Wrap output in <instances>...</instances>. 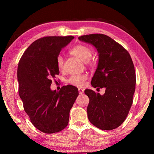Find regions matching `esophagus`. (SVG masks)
Instances as JSON below:
<instances>
[{
    "label": "esophagus",
    "instance_id": "esophagus-1",
    "mask_svg": "<svg viewBox=\"0 0 154 154\" xmlns=\"http://www.w3.org/2000/svg\"><path fill=\"white\" fill-rule=\"evenodd\" d=\"M79 94H82L83 93V90L82 89V88H79Z\"/></svg>",
    "mask_w": 154,
    "mask_h": 154
}]
</instances>
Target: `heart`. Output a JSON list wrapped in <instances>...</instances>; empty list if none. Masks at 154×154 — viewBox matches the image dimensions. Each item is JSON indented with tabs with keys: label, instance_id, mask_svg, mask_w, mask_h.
Wrapping results in <instances>:
<instances>
[{
	"label": "heart",
	"instance_id": "1",
	"mask_svg": "<svg viewBox=\"0 0 154 154\" xmlns=\"http://www.w3.org/2000/svg\"><path fill=\"white\" fill-rule=\"evenodd\" d=\"M69 53L72 55L77 57L81 60L84 62H89L92 51L91 49L84 45H77L69 50ZM63 58L62 56L59 55L57 56L56 64L58 69L60 71L63 69ZM88 76L86 74L82 75H72L70 76L67 79V82L74 86L82 88L85 85V82L86 81Z\"/></svg>",
	"mask_w": 154,
	"mask_h": 154
}]
</instances>
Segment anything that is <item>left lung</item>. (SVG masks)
Returning <instances> with one entry per match:
<instances>
[{
	"instance_id": "8db88e82",
	"label": "left lung",
	"mask_w": 154,
	"mask_h": 154,
	"mask_svg": "<svg viewBox=\"0 0 154 154\" xmlns=\"http://www.w3.org/2000/svg\"><path fill=\"white\" fill-rule=\"evenodd\" d=\"M78 38L97 49L98 64L91 84L97 90L105 88L103 95L92 90H85L90 99L88 119L99 129H116L126 119L133 102L136 85L133 62L124 47L103 34L83 35Z\"/></svg>"
}]
</instances>
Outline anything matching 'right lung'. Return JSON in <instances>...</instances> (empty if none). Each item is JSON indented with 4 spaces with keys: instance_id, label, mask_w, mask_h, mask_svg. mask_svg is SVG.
<instances>
[{
    "instance_id": "right-lung-1",
    "label": "right lung",
    "mask_w": 154,
    "mask_h": 154,
    "mask_svg": "<svg viewBox=\"0 0 154 154\" xmlns=\"http://www.w3.org/2000/svg\"><path fill=\"white\" fill-rule=\"evenodd\" d=\"M74 36H44L31 44L18 63L19 95L34 126L46 134L60 132L69 124V112L79 95L78 89L64 85L50 89L51 79L59 75L56 58ZM55 80V79H54Z\"/></svg>"
}]
</instances>
